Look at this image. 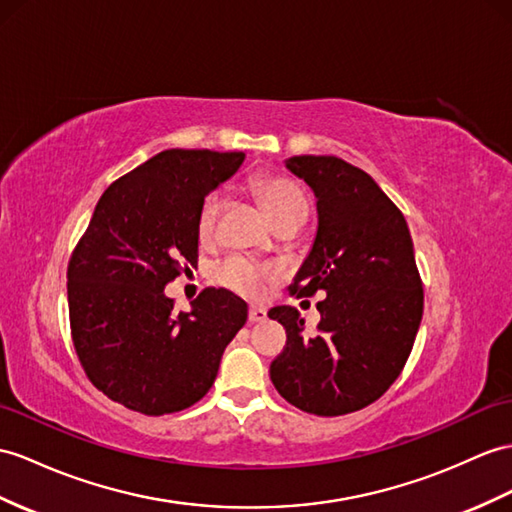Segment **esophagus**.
<instances>
[{
	"label": "esophagus",
	"instance_id": "34e87169",
	"mask_svg": "<svg viewBox=\"0 0 512 512\" xmlns=\"http://www.w3.org/2000/svg\"><path fill=\"white\" fill-rule=\"evenodd\" d=\"M267 319V310L263 306L249 308V323H263Z\"/></svg>",
	"mask_w": 512,
	"mask_h": 512
}]
</instances>
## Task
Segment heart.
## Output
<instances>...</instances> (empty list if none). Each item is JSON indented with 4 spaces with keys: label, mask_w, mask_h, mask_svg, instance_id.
I'll use <instances>...</instances> for the list:
<instances>
[{
    "label": "heart",
    "mask_w": 512,
    "mask_h": 512,
    "mask_svg": "<svg viewBox=\"0 0 512 512\" xmlns=\"http://www.w3.org/2000/svg\"><path fill=\"white\" fill-rule=\"evenodd\" d=\"M256 193L260 197V202H263L267 215L271 217L273 223H276V226L284 219L308 213V202H306L304 191L289 178H282V176L260 178L256 182ZM221 210H223V195L210 193L204 199L202 210H199V217H197L199 239L202 241L213 239ZM215 280L245 297H260L267 289L271 273L269 269L252 263V260L232 256L215 267Z\"/></svg>",
    "instance_id": "b5f03b06"
}]
</instances>
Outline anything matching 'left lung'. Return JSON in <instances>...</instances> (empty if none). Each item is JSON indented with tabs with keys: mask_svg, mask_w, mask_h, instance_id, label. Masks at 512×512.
<instances>
[{
	"mask_svg": "<svg viewBox=\"0 0 512 512\" xmlns=\"http://www.w3.org/2000/svg\"><path fill=\"white\" fill-rule=\"evenodd\" d=\"M317 197V232L291 291L317 304L313 334L293 306L269 319L286 330L271 382L310 415H347L376 402L400 376L423 315V289L406 219L369 173L336 156L284 160Z\"/></svg>",
	"mask_w": 512,
	"mask_h": 512,
	"instance_id": "1",
	"label": "left lung"
}]
</instances>
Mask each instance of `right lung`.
<instances>
[{"mask_svg": "<svg viewBox=\"0 0 512 512\" xmlns=\"http://www.w3.org/2000/svg\"><path fill=\"white\" fill-rule=\"evenodd\" d=\"M243 152L165 149L112 182L69 260L73 345L112 402L143 415L178 413L213 386L247 304L206 289L176 313L165 286L197 263V217Z\"/></svg>", "mask_w": 512, "mask_h": 512, "instance_id": "1", "label": "right lung"}]
</instances>
